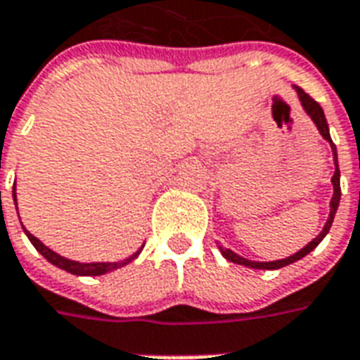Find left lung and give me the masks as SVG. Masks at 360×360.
Returning a JSON list of instances; mask_svg holds the SVG:
<instances>
[{"instance_id": "left-lung-1", "label": "left lung", "mask_w": 360, "mask_h": 360, "mask_svg": "<svg viewBox=\"0 0 360 360\" xmlns=\"http://www.w3.org/2000/svg\"><path fill=\"white\" fill-rule=\"evenodd\" d=\"M297 90V96L301 99V105H303V109L307 111V115L313 119V122L316 124L319 128V132L322 134V138L326 141H330V146H332V153H334V165H335V172L334 176H332V184H334V198L330 201V217H328L326 224L322 228V232H320L316 238H314L309 245L297 251L295 255L288 257V259H280V261H270V263H257V261H249V259H243V257L236 255L234 251H230V249H224L222 245H219L220 253L224 255V259H228L230 263H236V264H243V266H249V269H263V270H276V269H282V266H288V264L295 263L299 259H303L305 255H309L311 251H313L316 245H319L320 241L324 240V236L328 234V230L332 226V222H334V217H335V211H338V205H340V198H342V188H340V167H338V151H335V146L332 138H330V130H328V122H326V117H324V111H322V107H320L316 101H314L313 97L305 94V91L301 90V88H295Z\"/></svg>"}]
</instances>
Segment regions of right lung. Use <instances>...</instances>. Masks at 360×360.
Listing matches in <instances>:
<instances>
[{"instance_id":"right-lung-1","label":"right lung","mask_w":360,"mask_h":360,"mask_svg":"<svg viewBox=\"0 0 360 360\" xmlns=\"http://www.w3.org/2000/svg\"><path fill=\"white\" fill-rule=\"evenodd\" d=\"M13 198H15V205H17V195H15V191H13ZM22 230H25V234L28 236V240L32 241L34 248L38 249L49 263L55 264V266H59V269L67 270L70 274H76V276H101V274H107V272H111V270L120 269V266H124V264L132 263L134 259L141 253V249H143V245H141L134 255H130L128 259H124V261H119V263H78V261H70V259H65V257L57 255L55 251L46 248L38 238H34L25 226H22Z\"/></svg>"}]
</instances>
